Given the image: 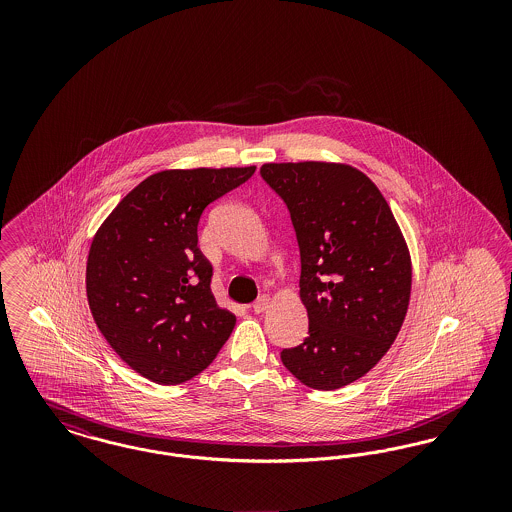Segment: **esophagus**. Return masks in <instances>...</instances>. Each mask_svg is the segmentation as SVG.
<instances>
[{
	"instance_id": "obj_1",
	"label": "esophagus",
	"mask_w": 512,
	"mask_h": 512,
	"mask_svg": "<svg viewBox=\"0 0 512 512\" xmlns=\"http://www.w3.org/2000/svg\"><path fill=\"white\" fill-rule=\"evenodd\" d=\"M268 303H270L268 295H261V297L253 303V311H255V313H265L268 309Z\"/></svg>"
}]
</instances>
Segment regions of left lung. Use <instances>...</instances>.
Listing matches in <instances>:
<instances>
[{"label":"left lung","instance_id":"8db88e82","mask_svg":"<svg viewBox=\"0 0 512 512\" xmlns=\"http://www.w3.org/2000/svg\"><path fill=\"white\" fill-rule=\"evenodd\" d=\"M261 176L290 211L309 315V336L280 359L301 384L338 390L397 338L411 297L409 249L384 195L349 165L267 163Z\"/></svg>","mask_w":512,"mask_h":512}]
</instances>
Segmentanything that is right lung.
<instances>
[{
  "instance_id": "right-lung-1",
  "label": "right lung",
  "mask_w": 512,
  "mask_h": 512,
  "mask_svg": "<svg viewBox=\"0 0 512 512\" xmlns=\"http://www.w3.org/2000/svg\"><path fill=\"white\" fill-rule=\"evenodd\" d=\"M255 167L147 176L105 219L86 265L99 332L126 365L163 386L213 363L236 317L211 292L213 267L197 247L209 203L249 180Z\"/></svg>"
}]
</instances>
